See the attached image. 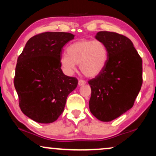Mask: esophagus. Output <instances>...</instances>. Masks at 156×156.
I'll return each instance as SVG.
<instances>
[{"label": "esophagus", "instance_id": "34e87169", "mask_svg": "<svg viewBox=\"0 0 156 156\" xmlns=\"http://www.w3.org/2000/svg\"><path fill=\"white\" fill-rule=\"evenodd\" d=\"M85 83H86V81L84 80H82V79L78 80V86L84 85V84H85Z\"/></svg>", "mask_w": 156, "mask_h": 156}]
</instances>
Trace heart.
Returning a JSON list of instances; mask_svg holds the SVG:
<instances>
[{"mask_svg": "<svg viewBox=\"0 0 156 156\" xmlns=\"http://www.w3.org/2000/svg\"><path fill=\"white\" fill-rule=\"evenodd\" d=\"M108 58L106 45L100 40L82 39L67 48V55L61 57V64L68 73L79 64L81 72L87 77H95L103 70Z\"/></svg>", "mask_w": 156, "mask_h": 156, "instance_id": "b5f03b06", "label": "heart"}]
</instances>
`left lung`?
Masks as SVG:
<instances>
[{
  "instance_id": "left-lung-1",
  "label": "left lung",
  "mask_w": 156,
  "mask_h": 156,
  "mask_svg": "<svg viewBox=\"0 0 156 156\" xmlns=\"http://www.w3.org/2000/svg\"><path fill=\"white\" fill-rule=\"evenodd\" d=\"M95 38L106 45L108 58L103 70L88 81L89 109L99 120L110 122L133 107L142 85V60L125 36L100 31Z\"/></svg>"
}]
</instances>
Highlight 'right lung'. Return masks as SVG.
Segmentation results:
<instances>
[{
    "mask_svg": "<svg viewBox=\"0 0 156 156\" xmlns=\"http://www.w3.org/2000/svg\"><path fill=\"white\" fill-rule=\"evenodd\" d=\"M74 37L66 32L39 34L29 39L17 58L14 84L20 108L37 122L56 120L68 94L77 87V78L61 69L62 48Z\"/></svg>",
    "mask_w": 156,
    "mask_h": 156,
    "instance_id": "1",
    "label": "right lung"
}]
</instances>
